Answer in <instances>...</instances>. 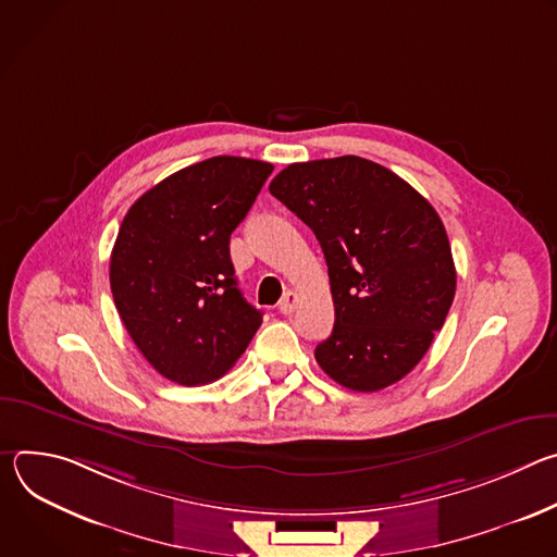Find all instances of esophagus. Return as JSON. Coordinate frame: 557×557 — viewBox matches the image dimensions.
<instances>
[{
    "label": "esophagus",
    "mask_w": 557,
    "mask_h": 557,
    "mask_svg": "<svg viewBox=\"0 0 557 557\" xmlns=\"http://www.w3.org/2000/svg\"><path fill=\"white\" fill-rule=\"evenodd\" d=\"M297 304H299V295H297L295 290H286L284 297H282V301H280V312H282V314H293L295 308H297Z\"/></svg>",
    "instance_id": "1"
}]
</instances>
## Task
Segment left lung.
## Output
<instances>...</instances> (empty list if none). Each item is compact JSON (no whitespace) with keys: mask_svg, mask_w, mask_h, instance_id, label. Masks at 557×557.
I'll return each mask as SVG.
<instances>
[{"mask_svg":"<svg viewBox=\"0 0 557 557\" xmlns=\"http://www.w3.org/2000/svg\"><path fill=\"white\" fill-rule=\"evenodd\" d=\"M269 191L322 245L335 326L314 359L339 385L376 392L404 379L443 329L456 269L434 207L359 156L293 163Z\"/></svg>","mask_w":557,"mask_h":557,"instance_id":"left-lung-1","label":"left lung"}]
</instances>
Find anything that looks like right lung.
I'll return each instance as SVG.
<instances>
[{
  "label": "right lung",
  "mask_w": 557,
  "mask_h": 557,
  "mask_svg": "<svg viewBox=\"0 0 557 557\" xmlns=\"http://www.w3.org/2000/svg\"><path fill=\"white\" fill-rule=\"evenodd\" d=\"M273 165L213 156L145 191L110 258L121 320L156 372L181 385L222 376L247 350L262 312L237 288L228 237Z\"/></svg>",
  "instance_id": "add662e5"
}]
</instances>
